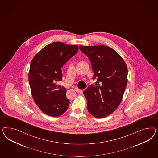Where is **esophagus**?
Listing matches in <instances>:
<instances>
[{"label":"esophagus","instance_id":"1","mask_svg":"<svg viewBox=\"0 0 158 158\" xmlns=\"http://www.w3.org/2000/svg\"><path fill=\"white\" fill-rule=\"evenodd\" d=\"M75 91L77 92V93H82V90H81L78 89L77 88H75Z\"/></svg>","mask_w":158,"mask_h":158}]
</instances>
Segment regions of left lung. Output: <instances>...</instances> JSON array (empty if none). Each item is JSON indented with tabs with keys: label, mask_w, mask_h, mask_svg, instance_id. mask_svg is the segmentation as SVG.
<instances>
[{
	"label": "left lung",
	"mask_w": 158,
	"mask_h": 158,
	"mask_svg": "<svg viewBox=\"0 0 158 158\" xmlns=\"http://www.w3.org/2000/svg\"><path fill=\"white\" fill-rule=\"evenodd\" d=\"M77 46L58 42L43 48L32 59L29 83L35 103L46 115L58 117L67 110L66 89L57 82L62 79L61 68L78 52Z\"/></svg>",
	"instance_id": "obj_1"
}]
</instances>
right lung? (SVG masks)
I'll return each mask as SVG.
<instances>
[{
	"instance_id": "right-lung-1",
	"label": "right lung",
	"mask_w": 158,
	"mask_h": 158,
	"mask_svg": "<svg viewBox=\"0 0 158 158\" xmlns=\"http://www.w3.org/2000/svg\"><path fill=\"white\" fill-rule=\"evenodd\" d=\"M79 48L91 62L96 85L83 91L91 115L103 118L115 111L120 104L127 83V68L123 58L105 46H81Z\"/></svg>"
}]
</instances>
